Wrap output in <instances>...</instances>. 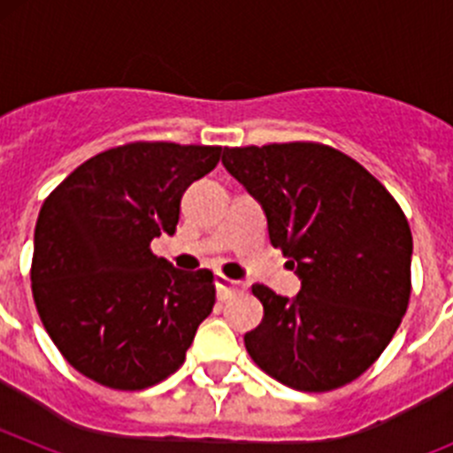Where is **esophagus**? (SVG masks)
Instances as JSON below:
<instances>
[{
  "mask_svg": "<svg viewBox=\"0 0 453 453\" xmlns=\"http://www.w3.org/2000/svg\"><path fill=\"white\" fill-rule=\"evenodd\" d=\"M215 286H218V290H219V299H229V297H234V295H238V292L245 290V288L240 286L238 281H231V279H226V276H222V274L215 276Z\"/></svg>",
  "mask_w": 453,
  "mask_h": 453,
  "instance_id": "esophagus-1",
  "label": "esophagus"
}]
</instances>
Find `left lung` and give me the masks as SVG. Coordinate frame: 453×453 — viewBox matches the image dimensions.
Returning <instances> with one entry per match:
<instances>
[{
	"instance_id": "1",
	"label": "left lung",
	"mask_w": 453,
	"mask_h": 453,
	"mask_svg": "<svg viewBox=\"0 0 453 453\" xmlns=\"http://www.w3.org/2000/svg\"><path fill=\"white\" fill-rule=\"evenodd\" d=\"M222 165L261 203L270 242L302 279L295 299L251 288L263 322L245 347L283 386L329 392L383 354L411 299V226L390 192L319 142L224 147Z\"/></svg>"
}]
</instances>
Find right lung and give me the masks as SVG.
<instances>
[{
  "label": "right lung",
  "instance_id": "right-lung-1",
  "mask_svg": "<svg viewBox=\"0 0 453 453\" xmlns=\"http://www.w3.org/2000/svg\"><path fill=\"white\" fill-rule=\"evenodd\" d=\"M222 147L129 142L88 158L40 208L31 290L42 326L77 372L145 390L179 370L215 303L213 272L150 250L177 231L186 188Z\"/></svg>",
  "mask_w": 453,
  "mask_h": 453
}]
</instances>
